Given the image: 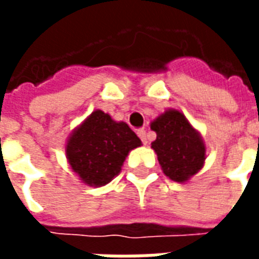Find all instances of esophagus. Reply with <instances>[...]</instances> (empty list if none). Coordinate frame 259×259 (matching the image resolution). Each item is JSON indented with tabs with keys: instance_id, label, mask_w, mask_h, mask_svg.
<instances>
[{
	"instance_id": "34e87169",
	"label": "esophagus",
	"mask_w": 259,
	"mask_h": 259,
	"mask_svg": "<svg viewBox=\"0 0 259 259\" xmlns=\"http://www.w3.org/2000/svg\"><path fill=\"white\" fill-rule=\"evenodd\" d=\"M137 135L141 139V141L144 143V144H148V136H147V130L144 127H141V129L137 130Z\"/></svg>"
}]
</instances>
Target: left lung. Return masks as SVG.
<instances>
[{
    "label": "left lung",
    "instance_id": "8db88e82",
    "mask_svg": "<svg viewBox=\"0 0 259 259\" xmlns=\"http://www.w3.org/2000/svg\"><path fill=\"white\" fill-rule=\"evenodd\" d=\"M157 133L151 148L162 172L178 183H187L200 172L206 159L202 136L179 109L168 108L150 123Z\"/></svg>",
    "mask_w": 259,
    "mask_h": 259
}]
</instances>
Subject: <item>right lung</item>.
Returning <instances> with one entry per match:
<instances>
[{"label": "right lung", "instance_id": "right-lung-1", "mask_svg": "<svg viewBox=\"0 0 259 259\" xmlns=\"http://www.w3.org/2000/svg\"><path fill=\"white\" fill-rule=\"evenodd\" d=\"M140 146L141 140L126 122L96 109L68 136L65 155L81 183L102 187L120 174L129 152Z\"/></svg>", "mask_w": 259, "mask_h": 259}]
</instances>
